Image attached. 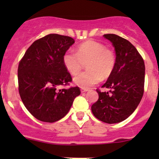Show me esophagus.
I'll list each match as a JSON object with an SVG mask.
<instances>
[{"label": "esophagus", "mask_w": 159, "mask_h": 159, "mask_svg": "<svg viewBox=\"0 0 159 159\" xmlns=\"http://www.w3.org/2000/svg\"><path fill=\"white\" fill-rule=\"evenodd\" d=\"M89 91V89H81V93L86 92V91Z\"/></svg>", "instance_id": "1"}]
</instances>
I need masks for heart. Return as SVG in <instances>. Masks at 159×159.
<instances>
[{"mask_svg":"<svg viewBox=\"0 0 159 159\" xmlns=\"http://www.w3.org/2000/svg\"><path fill=\"white\" fill-rule=\"evenodd\" d=\"M77 53L68 50L64 54L63 63L70 75L81 71L83 63H86L85 72L74 78V82L81 89H88L102 79H106L115 67V56L111 50L105 48L103 44L89 40L77 48Z\"/></svg>","mask_w":159,"mask_h":159,"instance_id":"b5f03b06","label":"heart"}]
</instances>
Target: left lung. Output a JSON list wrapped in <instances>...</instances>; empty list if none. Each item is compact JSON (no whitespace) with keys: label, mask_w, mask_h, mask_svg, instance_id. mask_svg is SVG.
I'll use <instances>...</instances> for the list:
<instances>
[{"label":"left lung","mask_w":159,"mask_h":159,"mask_svg":"<svg viewBox=\"0 0 159 159\" xmlns=\"http://www.w3.org/2000/svg\"><path fill=\"white\" fill-rule=\"evenodd\" d=\"M103 37L115 48V67L102 88L109 92L98 93V100L91 106L94 117L115 124L128 118L140 103L144 93L145 63L137 49L128 40L108 34Z\"/></svg>","instance_id":"obj_1"}]
</instances>
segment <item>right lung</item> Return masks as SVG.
Returning <instances> with one entry per match:
<instances>
[{"instance_id": "1", "label": "right lung", "mask_w": 159, "mask_h": 159, "mask_svg": "<svg viewBox=\"0 0 159 159\" xmlns=\"http://www.w3.org/2000/svg\"><path fill=\"white\" fill-rule=\"evenodd\" d=\"M74 43L70 37L50 34L35 41L19 63L20 98L28 111L40 121L52 123L61 119L81 94L78 87L58 89L72 81L63 56Z\"/></svg>"}]
</instances>
